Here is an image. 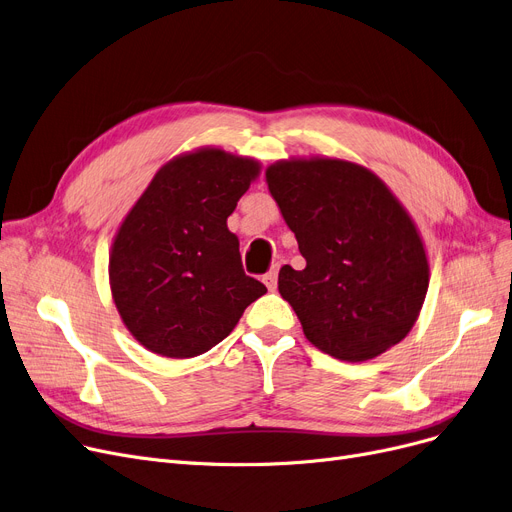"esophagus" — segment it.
Masks as SVG:
<instances>
[{
  "label": "esophagus",
  "instance_id": "obj_1",
  "mask_svg": "<svg viewBox=\"0 0 512 512\" xmlns=\"http://www.w3.org/2000/svg\"><path fill=\"white\" fill-rule=\"evenodd\" d=\"M261 280H263V284H265V286L270 288V291H274V288L278 286V268H272V270H270L268 274H265Z\"/></svg>",
  "mask_w": 512,
  "mask_h": 512
}]
</instances>
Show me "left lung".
I'll return each mask as SVG.
<instances>
[{
  "instance_id": "obj_1",
  "label": "left lung",
  "mask_w": 512,
  "mask_h": 512,
  "mask_svg": "<svg viewBox=\"0 0 512 512\" xmlns=\"http://www.w3.org/2000/svg\"><path fill=\"white\" fill-rule=\"evenodd\" d=\"M265 182L305 268L284 265L278 291L307 341L366 362L412 330L429 288L418 228L379 175L341 159L276 161Z\"/></svg>"
}]
</instances>
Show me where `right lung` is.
<instances>
[{"instance_id":"add662e5","label":"right lung","mask_w":512,"mask_h":512,"mask_svg":"<svg viewBox=\"0 0 512 512\" xmlns=\"http://www.w3.org/2000/svg\"><path fill=\"white\" fill-rule=\"evenodd\" d=\"M259 161L198 148L165 163L125 215L108 259L113 301L148 351L194 358L224 341L268 293L244 274L228 217Z\"/></svg>"}]
</instances>
